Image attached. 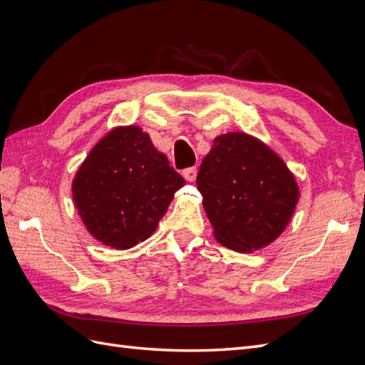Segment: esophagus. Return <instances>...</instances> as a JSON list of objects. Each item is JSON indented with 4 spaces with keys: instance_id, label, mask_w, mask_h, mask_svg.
<instances>
[{
    "instance_id": "obj_1",
    "label": "esophagus",
    "mask_w": 365,
    "mask_h": 365,
    "mask_svg": "<svg viewBox=\"0 0 365 365\" xmlns=\"http://www.w3.org/2000/svg\"><path fill=\"white\" fill-rule=\"evenodd\" d=\"M196 168H189V169H184L182 170V176H184V180L185 181H189V182H193L195 180H196Z\"/></svg>"
}]
</instances>
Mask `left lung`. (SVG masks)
Segmentation results:
<instances>
[{
    "label": "left lung",
    "instance_id": "left-lung-1",
    "mask_svg": "<svg viewBox=\"0 0 365 365\" xmlns=\"http://www.w3.org/2000/svg\"><path fill=\"white\" fill-rule=\"evenodd\" d=\"M196 184L216 240L242 252L260 250L277 239L300 196L283 160L244 132L215 138Z\"/></svg>",
    "mask_w": 365,
    "mask_h": 365
}]
</instances>
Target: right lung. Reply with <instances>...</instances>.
Returning a JSON list of instances; mask_svg holds the SVG:
<instances>
[{"mask_svg": "<svg viewBox=\"0 0 365 365\" xmlns=\"http://www.w3.org/2000/svg\"><path fill=\"white\" fill-rule=\"evenodd\" d=\"M184 184L146 132L120 126L88 153L73 180V200L91 236L128 250L157 230Z\"/></svg>", "mask_w": 365, "mask_h": 365, "instance_id": "obj_1", "label": "right lung"}]
</instances>
